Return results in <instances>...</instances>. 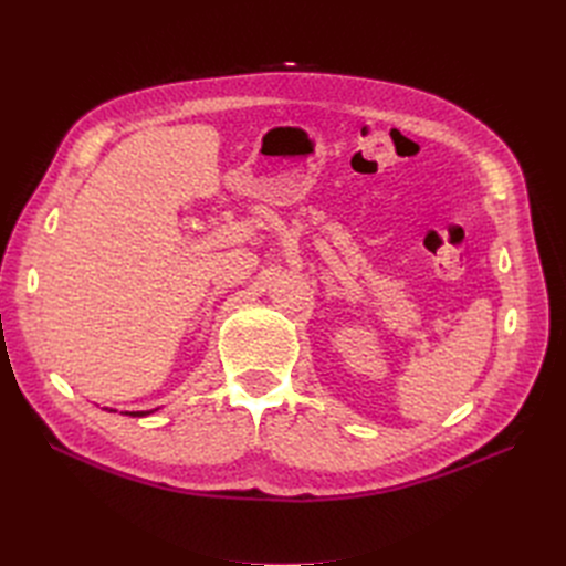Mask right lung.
<instances>
[{"label": "right lung", "mask_w": 566, "mask_h": 566, "mask_svg": "<svg viewBox=\"0 0 566 566\" xmlns=\"http://www.w3.org/2000/svg\"><path fill=\"white\" fill-rule=\"evenodd\" d=\"M148 413H150V410H132L129 416H134V418H142V416H148Z\"/></svg>", "instance_id": "1"}]
</instances>
